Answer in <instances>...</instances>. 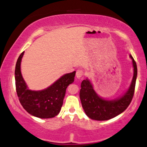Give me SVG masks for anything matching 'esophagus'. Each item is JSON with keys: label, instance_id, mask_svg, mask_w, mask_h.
<instances>
[{"label": "esophagus", "instance_id": "obj_1", "mask_svg": "<svg viewBox=\"0 0 147 147\" xmlns=\"http://www.w3.org/2000/svg\"><path fill=\"white\" fill-rule=\"evenodd\" d=\"M83 76H84V72H83V70H81V69H78V70H77L76 71L77 78L81 79L83 78Z\"/></svg>", "mask_w": 147, "mask_h": 147}]
</instances>
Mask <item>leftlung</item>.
I'll return each mask as SVG.
<instances>
[{
    "mask_svg": "<svg viewBox=\"0 0 147 147\" xmlns=\"http://www.w3.org/2000/svg\"><path fill=\"white\" fill-rule=\"evenodd\" d=\"M129 56L134 68V77L127 92L119 98L112 100H105L98 96L88 79L81 82L80 100L83 110L89 118L98 121L108 120L120 114L130 105L135 92L137 67L134 58Z\"/></svg>",
    "mask_w": 147,
    "mask_h": 147,
    "instance_id": "8db88e82",
    "label": "left lung"
}]
</instances>
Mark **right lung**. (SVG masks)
Wrapping results in <instances>:
<instances>
[{"label": "right lung", "instance_id": "obj_1", "mask_svg": "<svg viewBox=\"0 0 147 147\" xmlns=\"http://www.w3.org/2000/svg\"><path fill=\"white\" fill-rule=\"evenodd\" d=\"M24 51L20 55L15 68L16 88L23 108L32 116L39 118H51L59 114L63 105L66 88L74 82L76 71L66 74L42 91L29 89L20 70Z\"/></svg>", "mask_w": 147, "mask_h": 147}]
</instances>
